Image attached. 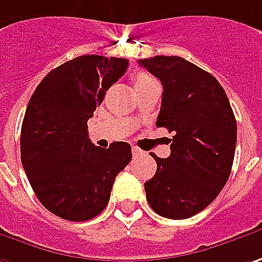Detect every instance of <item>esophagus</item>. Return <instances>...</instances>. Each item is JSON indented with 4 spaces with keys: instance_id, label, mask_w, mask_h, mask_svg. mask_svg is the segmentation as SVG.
Listing matches in <instances>:
<instances>
[{
    "instance_id": "34e87169",
    "label": "esophagus",
    "mask_w": 262,
    "mask_h": 262,
    "mask_svg": "<svg viewBox=\"0 0 262 262\" xmlns=\"http://www.w3.org/2000/svg\"><path fill=\"white\" fill-rule=\"evenodd\" d=\"M132 154H133V157H139V155H142L143 151L141 148H138V146H133L132 148Z\"/></svg>"
}]
</instances>
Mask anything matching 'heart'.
<instances>
[{"label": "heart", "instance_id": "1", "mask_svg": "<svg viewBox=\"0 0 262 262\" xmlns=\"http://www.w3.org/2000/svg\"><path fill=\"white\" fill-rule=\"evenodd\" d=\"M151 80H154L152 77L148 73H145V72H136V73L133 74V83H135V88H136V86L143 85V83H148V82H151Z\"/></svg>", "mask_w": 262, "mask_h": 262}]
</instances>
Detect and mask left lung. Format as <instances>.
Returning <instances> with one entry per match:
<instances>
[{
	"mask_svg": "<svg viewBox=\"0 0 262 262\" xmlns=\"http://www.w3.org/2000/svg\"><path fill=\"white\" fill-rule=\"evenodd\" d=\"M163 83L158 127L174 132L168 158L145 183L148 204L165 219L183 220L207 208L230 176L236 119L219 80L182 57L139 61Z\"/></svg>",
	"mask_w": 262,
	"mask_h": 262,
	"instance_id": "left-lung-1",
	"label": "left lung"
}]
</instances>
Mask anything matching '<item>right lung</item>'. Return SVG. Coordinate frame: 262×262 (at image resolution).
<instances>
[{"mask_svg":"<svg viewBox=\"0 0 262 262\" xmlns=\"http://www.w3.org/2000/svg\"><path fill=\"white\" fill-rule=\"evenodd\" d=\"M129 67L126 58L82 55L47 74L30 98L20 135L21 164L40 204L69 222L102 212L116 176L130 163L127 142L102 149L88 120Z\"/></svg>","mask_w":262,"mask_h":262,"instance_id":"1","label":"right lung"}]
</instances>
